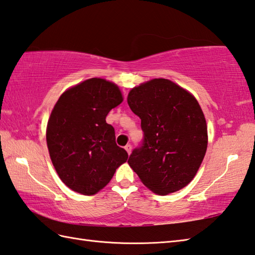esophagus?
<instances>
[{
  "mask_svg": "<svg viewBox=\"0 0 255 255\" xmlns=\"http://www.w3.org/2000/svg\"><path fill=\"white\" fill-rule=\"evenodd\" d=\"M125 149H126L128 154H130V153H131V150H132V145H131L130 143H129V144H127V145H125Z\"/></svg>",
  "mask_w": 255,
  "mask_h": 255,
  "instance_id": "34e87169",
  "label": "esophagus"
}]
</instances>
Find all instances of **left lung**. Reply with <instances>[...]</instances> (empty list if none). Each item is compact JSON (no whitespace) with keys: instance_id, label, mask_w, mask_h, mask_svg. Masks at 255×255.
Listing matches in <instances>:
<instances>
[{"instance_id":"left-lung-1","label":"left lung","mask_w":255,"mask_h":255,"mask_svg":"<svg viewBox=\"0 0 255 255\" xmlns=\"http://www.w3.org/2000/svg\"><path fill=\"white\" fill-rule=\"evenodd\" d=\"M127 102L143 131L129 165L158 195L185 187L207 150V125L196 99L170 80L153 79L133 88Z\"/></svg>"}]
</instances>
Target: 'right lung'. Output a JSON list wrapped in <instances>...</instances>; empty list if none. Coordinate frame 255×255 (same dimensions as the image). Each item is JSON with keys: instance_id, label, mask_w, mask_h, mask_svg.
Listing matches in <instances>:
<instances>
[{"instance_id": "obj_1", "label": "right lung", "mask_w": 255, "mask_h": 255, "mask_svg": "<svg viewBox=\"0 0 255 255\" xmlns=\"http://www.w3.org/2000/svg\"><path fill=\"white\" fill-rule=\"evenodd\" d=\"M122 102L117 85L93 78L67 90L53 107L48 150L59 177L74 192L97 193L127 161V151L118 147L115 129L105 121Z\"/></svg>"}]
</instances>
